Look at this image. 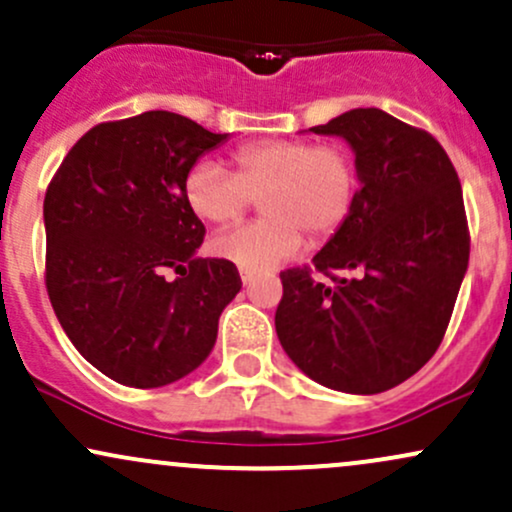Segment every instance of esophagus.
Instances as JSON below:
<instances>
[{"label": "esophagus", "mask_w": 512, "mask_h": 512, "mask_svg": "<svg viewBox=\"0 0 512 512\" xmlns=\"http://www.w3.org/2000/svg\"><path fill=\"white\" fill-rule=\"evenodd\" d=\"M242 282H244V285H251V282H254V273H249V270H242Z\"/></svg>", "instance_id": "esophagus-1"}]
</instances>
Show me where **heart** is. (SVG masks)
<instances>
[{
    "label": "heart",
    "mask_w": 512,
    "mask_h": 512,
    "mask_svg": "<svg viewBox=\"0 0 512 512\" xmlns=\"http://www.w3.org/2000/svg\"><path fill=\"white\" fill-rule=\"evenodd\" d=\"M234 172L201 160L186 172L184 198L210 225L239 220L263 196L266 220L218 234L213 251L249 273H268L314 242L335 237L359 196V167L340 143L309 138L251 141L232 153Z\"/></svg>",
    "instance_id": "heart-1"
}]
</instances>
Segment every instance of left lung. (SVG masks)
<instances>
[{"label": "left lung", "instance_id": "8db88e82", "mask_svg": "<svg viewBox=\"0 0 512 512\" xmlns=\"http://www.w3.org/2000/svg\"><path fill=\"white\" fill-rule=\"evenodd\" d=\"M311 131L350 143L362 184L314 268L280 273L275 330L287 357L321 386L383 393L417 374L446 335L470 261L462 186L429 131L376 107Z\"/></svg>", "mask_w": 512, "mask_h": 512}]
</instances>
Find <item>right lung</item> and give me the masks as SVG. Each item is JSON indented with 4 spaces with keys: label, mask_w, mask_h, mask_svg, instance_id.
Here are the masks:
<instances>
[{
    "label": "right lung",
    "mask_w": 512,
    "mask_h": 512,
    "mask_svg": "<svg viewBox=\"0 0 512 512\" xmlns=\"http://www.w3.org/2000/svg\"><path fill=\"white\" fill-rule=\"evenodd\" d=\"M153 110L86 131L45 194V285L81 357L131 388H160L203 364L242 290L227 258H196L206 227L184 177L222 143ZM167 269L180 275L170 283Z\"/></svg>",
    "instance_id": "right-lung-1"
}]
</instances>
